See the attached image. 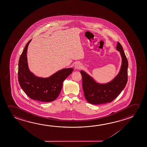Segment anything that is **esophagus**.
Returning <instances> with one entry per match:
<instances>
[{
    "instance_id": "34e87169",
    "label": "esophagus",
    "mask_w": 147,
    "mask_h": 147,
    "mask_svg": "<svg viewBox=\"0 0 147 147\" xmlns=\"http://www.w3.org/2000/svg\"><path fill=\"white\" fill-rule=\"evenodd\" d=\"M82 64L80 63H76L75 64L74 68L75 69H80L82 67Z\"/></svg>"
}]
</instances>
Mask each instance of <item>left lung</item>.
Wrapping results in <instances>:
<instances>
[{"label":"left lung","instance_id":"left-lung-1","mask_svg":"<svg viewBox=\"0 0 147 147\" xmlns=\"http://www.w3.org/2000/svg\"><path fill=\"white\" fill-rule=\"evenodd\" d=\"M116 50L120 52L121 65L118 74L110 82L99 83L84 71H80L84 97L90 104L100 105L111 102L125 88L127 81L128 62L123 47L118 42Z\"/></svg>","mask_w":147,"mask_h":147}]
</instances>
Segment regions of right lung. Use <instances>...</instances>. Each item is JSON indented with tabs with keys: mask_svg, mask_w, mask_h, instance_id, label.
I'll list each match as a JSON object with an SVG mask.
<instances>
[{
	"mask_svg": "<svg viewBox=\"0 0 147 147\" xmlns=\"http://www.w3.org/2000/svg\"><path fill=\"white\" fill-rule=\"evenodd\" d=\"M31 40L27 43L18 62L20 86L30 98L46 102L53 101L60 94L63 82L72 73L73 69H63L48 77L36 76L29 69L27 59L28 47Z\"/></svg>",
	"mask_w": 147,
	"mask_h": 147,
	"instance_id": "right-lung-1",
	"label": "right lung"
}]
</instances>
